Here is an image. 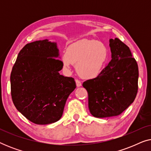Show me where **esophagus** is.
Instances as JSON below:
<instances>
[{
  "label": "esophagus",
  "mask_w": 151,
  "mask_h": 151,
  "mask_svg": "<svg viewBox=\"0 0 151 151\" xmlns=\"http://www.w3.org/2000/svg\"><path fill=\"white\" fill-rule=\"evenodd\" d=\"M76 86H77V87H80V86H82V84H81V82H80V80H76Z\"/></svg>",
  "instance_id": "esophagus-1"
}]
</instances>
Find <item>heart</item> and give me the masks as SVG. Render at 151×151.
Here are the masks:
<instances>
[{
    "mask_svg": "<svg viewBox=\"0 0 151 151\" xmlns=\"http://www.w3.org/2000/svg\"><path fill=\"white\" fill-rule=\"evenodd\" d=\"M109 57V49L104 43L95 40H82L68 47L61 56V62L67 70L71 69L73 64H77L78 75L90 80L101 75Z\"/></svg>",
    "mask_w": 151,
    "mask_h": 151,
    "instance_id": "b5f03b06",
    "label": "heart"
}]
</instances>
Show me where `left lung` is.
Segmentation results:
<instances>
[{"label":"left lung","mask_w":151,"mask_h":151,"mask_svg":"<svg viewBox=\"0 0 151 151\" xmlns=\"http://www.w3.org/2000/svg\"><path fill=\"white\" fill-rule=\"evenodd\" d=\"M111 60L100 76L84 82L88 92V109L93 116H117L135 100L139 71L129 47L119 39L109 40Z\"/></svg>","instance_id":"obj_1"}]
</instances>
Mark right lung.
I'll return each instance as SVG.
<instances>
[{
	"instance_id": "right-lung-1",
	"label": "right lung",
	"mask_w": 151,
	"mask_h": 151,
	"mask_svg": "<svg viewBox=\"0 0 151 151\" xmlns=\"http://www.w3.org/2000/svg\"><path fill=\"white\" fill-rule=\"evenodd\" d=\"M56 42L28 43L18 53L10 76L14 104L27 119L50 124L63 115L68 97L76 87L73 78L59 73L63 66Z\"/></svg>"
}]
</instances>
